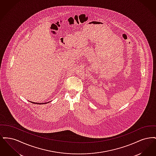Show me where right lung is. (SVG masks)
Returning <instances> with one entry per match:
<instances>
[{"instance_id":"1","label":"right lung","mask_w":156,"mask_h":156,"mask_svg":"<svg viewBox=\"0 0 156 156\" xmlns=\"http://www.w3.org/2000/svg\"><path fill=\"white\" fill-rule=\"evenodd\" d=\"M31 103H33V104H42L43 103H35V102H31ZM47 103V102H46ZM46 103H43V104H46Z\"/></svg>"}]
</instances>
